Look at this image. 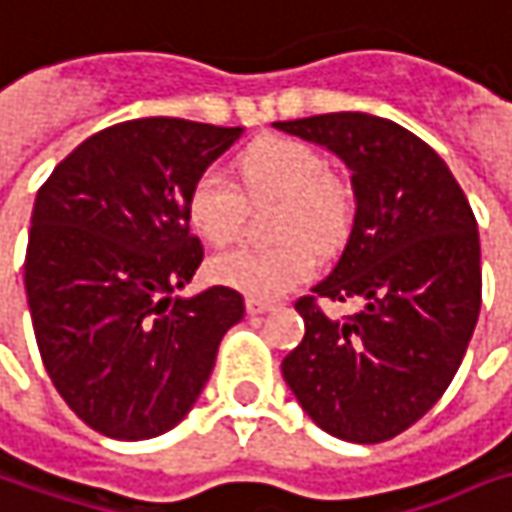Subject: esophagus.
Returning a JSON list of instances; mask_svg holds the SVG:
<instances>
[{
    "mask_svg": "<svg viewBox=\"0 0 512 512\" xmlns=\"http://www.w3.org/2000/svg\"><path fill=\"white\" fill-rule=\"evenodd\" d=\"M275 306L272 303H266V300L260 298H246V312L252 315V318H257V315H266V312H272Z\"/></svg>",
    "mask_w": 512,
    "mask_h": 512,
    "instance_id": "1",
    "label": "esophagus"
}]
</instances>
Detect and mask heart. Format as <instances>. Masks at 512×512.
<instances>
[{
    "mask_svg": "<svg viewBox=\"0 0 512 512\" xmlns=\"http://www.w3.org/2000/svg\"><path fill=\"white\" fill-rule=\"evenodd\" d=\"M243 189L252 200L283 197L275 246H234L209 260V275L220 286L249 298H280L312 278L315 247L332 249L344 240L352 220V189L315 145L295 137H263L237 160ZM189 223L214 246L234 240L246 220V197L220 168H206L189 191Z\"/></svg>",
    "mask_w": 512,
    "mask_h": 512,
    "instance_id": "1",
    "label": "heart"
}]
</instances>
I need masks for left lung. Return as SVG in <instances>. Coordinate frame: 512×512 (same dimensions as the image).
Returning <instances> with one entry per match:
<instances>
[{"instance_id": "1", "label": "left lung", "mask_w": 512, "mask_h": 512, "mask_svg": "<svg viewBox=\"0 0 512 512\" xmlns=\"http://www.w3.org/2000/svg\"><path fill=\"white\" fill-rule=\"evenodd\" d=\"M275 128L341 157L355 191L344 255L295 303L306 335L283 358V381L329 435L389 441L433 410L473 338L476 217L447 163L392 120L341 111ZM318 297L362 309L329 319Z\"/></svg>"}]
</instances>
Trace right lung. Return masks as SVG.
I'll return each instance as SVG.
<instances>
[{
	"instance_id": "add662e5",
	"label": "right lung",
	"mask_w": 512,
	"mask_h": 512,
	"mask_svg": "<svg viewBox=\"0 0 512 512\" xmlns=\"http://www.w3.org/2000/svg\"><path fill=\"white\" fill-rule=\"evenodd\" d=\"M243 128L177 117L128 120L77 145L36 191L25 292L42 364L79 418L108 438L177 427L243 321V295L174 298L203 246L191 183Z\"/></svg>"
}]
</instances>
